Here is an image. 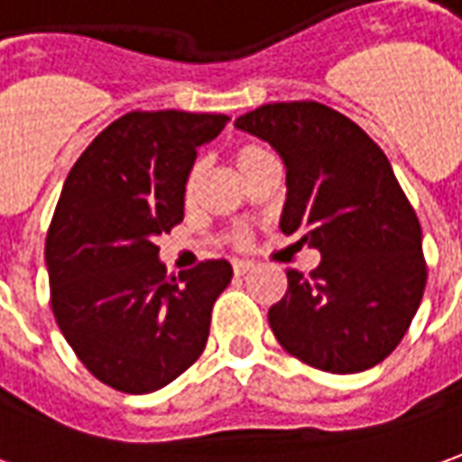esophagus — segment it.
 <instances>
[{
    "label": "esophagus",
    "instance_id": "1",
    "mask_svg": "<svg viewBox=\"0 0 462 462\" xmlns=\"http://www.w3.org/2000/svg\"><path fill=\"white\" fill-rule=\"evenodd\" d=\"M254 269V263L251 262H234V273L236 276H244V273H249Z\"/></svg>",
    "mask_w": 462,
    "mask_h": 462
}]
</instances>
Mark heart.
<instances>
[{
    "instance_id": "1",
    "label": "heart",
    "mask_w": 462,
    "mask_h": 462,
    "mask_svg": "<svg viewBox=\"0 0 462 462\" xmlns=\"http://www.w3.org/2000/svg\"><path fill=\"white\" fill-rule=\"evenodd\" d=\"M272 151H269L266 145H262V143H256V140H244V143H238L236 148H234V152H231V161H234V165L238 168V173L244 178L249 176V173H254L262 163L272 161ZM203 173H206L203 161H193L189 168V173L183 178V203H186L189 208L199 200ZM238 244H246V236H238Z\"/></svg>"
}]
</instances>
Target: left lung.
I'll return each instance as SVG.
<instances>
[{"instance_id":"8db88e82","label":"left lung","mask_w":462,"mask_h":462,"mask_svg":"<svg viewBox=\"0 0 462 462\" xmlns=\"http://www.w3.org/2000/svg\"><path fill=\"white\" fill-rule=\"evenodd\" d=\"M286 165L282 231L319 249L289 269L269 324L291 357L332 374L370 370L405 337L428 282L422 231L393 165L349 117L314 100L269 103L236 120Z\"/></svg>"}]
</instances>
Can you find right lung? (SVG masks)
<instances>
[{
	"label": "right lung",
	"instance_id": "right-lung-1",
	"mask_svg": "<svg viewBox=\"0 0 462 462\" xmlns=\"http://www.w3.org/2000/svg\"><path fill=\"white\" fill-rule=\"evenodd\" d=\"M228 123L216 113L133 110L92 140L67 176L44 262L60 332L100 383L155 393L200 357L226 259L168 276L155 238L183 221L196 148Z\"/></svg>",
	"mask_w": 462,
	"mask_h": 462
}]
</instances>
